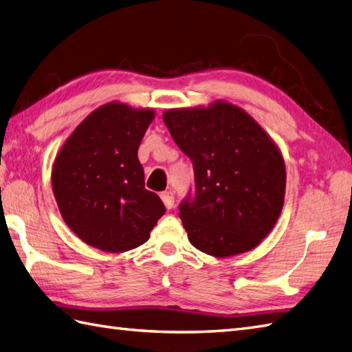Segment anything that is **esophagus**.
<instances>
[{
    "instance_id": "obj_1",
    "label": "esophagus",
    "mask_w": 352,
    "mask_h": 352,
    "mask_svg": "<svg viewBox=\"0 0 352 352\" xmlns=\"http://www.w3.org/2000/svg\"><path fill=\"white\" fill-rule=\"evenodd\" d=\"M161 200H162V203H164V206H166L167 209H171V208H173L175 197H173V194H171L170 191L161 192Z\"/></svg>"
}]
</instances>
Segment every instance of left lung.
Returning a JSON list of instances; mask_svg holds the SVG:
<instances>
[{
  "label": "left lung",
  "instance_id": "8db88e82",
  "mask_svg": "<svg viewBox=\"0 0 352 352\" xmlns=\"http://www.w3.org/2000/svg\"><path fill=\"white\" fill-rule=\"evenodd\" d=\"M162 119L194 166L196 197L181 205L191 244L214 257L252 252L282 214L283 155L252 116L228 100L171 108Z\"/></svg>",
  "mask_w": 352,
  "mask_h": 352
}]
</instances>
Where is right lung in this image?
<instances>
[{
  "label": "right lung",
  "instance_id": "add662e5",
  "mask_svg": "<svg viewBox=\"0 0 352 352\" xmlns=\"http://www.w3.org/2000/svg\"><path fill=\"white\" fill-rule=\"evenodd\" d=\"M153 108L119 100L100 105L78 124L57 152L51 184L67 228L90 247L123 253L151 238L166 212L144 188L138 147Z\"/></svg>",
  "mask_w": 352,
  "mask_h": 352
}]
</instances>
